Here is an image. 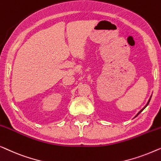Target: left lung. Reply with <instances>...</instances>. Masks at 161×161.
<instances>
[{"instance_id": "8db88e82", "label": "left lung", "mask_w": 161, "mask_h": 161, "mask_svg": "<svg viewBox=\"0 0 161 161\" xmlns=\"http://www.w3.org/2000/svg\"><path fill=\"white\" fill-rule=\"evenodd\" d=\"M151 97H152V96H150V98H149V101H148V102L147 103V104H146V105H145V106H144V107L143 108H142V109H141V110H140L139 111V112H138L137 113V114L136 115V116H135V117H136L137 116H138V115H139V114H140V113H141L142 112V111H143L144 109V108H145L146 107H147V105H148V104H149V101H150V99H151Z\"/></svg>"}]
</instances>
